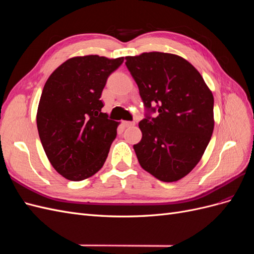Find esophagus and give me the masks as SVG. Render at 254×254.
I'll use <instances>...</instances> for the list:
<instances>
[{"label": "esophagus", "mask_w": 254, "mask_h": 254, "mask_svg": "<svg viewBox=\"0 0 254 254\" xmlns=\"http://www.w3.org/2000/svg\"><path fill=\"white\" fill-rule=\"evenodd\" d=\"M123 126L124 127H131V126H134V122H123Z\"/></svg>", "instance_id": "obj_1"}]
</instances>
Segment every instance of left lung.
Wrapping results in <instances>:
<instances>
[{
  "label": "left lung",
  "instance_id": "1",
  "mask_svg": "<svg viewBox=\"0 0 254 254\" xmlns=\"http://www.w3.org/2000/svg\"><path fill=\"white\" fill-rule=\"evenodd\" d=\"M145 107L155 119L139 123L142 140L133 145L143 170L163 182L186 177L198 164L214 129V97L201 74L170 53L127 56Z\"/></svg>",
  "mask_w": 254,
  "mask_h": 254
}]
</instances>
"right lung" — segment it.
Returning <instances> with one entry per match:
<instances>
[{
  "mask_svg": "<svg viewBox=\"0 0 254 254\" xmlns=\"http://www.w3.org/2000/svg\"><path fill=\"white\" fill-rule=\"evenodd\" d=\"M124 57L98 55L67 59L44 84L37 128L50 163L65 179L81 181L96 174L108 157L120 123L102 112L108 76Z\"/></svg>",
  "mask_w": 254,
  "mask_h": 254,
  "instance_id": "add662e5",
  "label": "right lung"
}]
</instances>
